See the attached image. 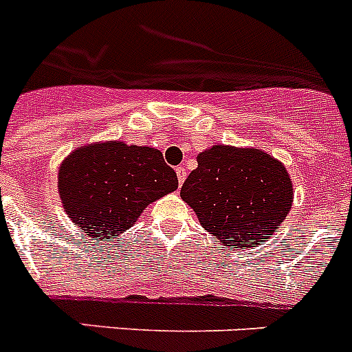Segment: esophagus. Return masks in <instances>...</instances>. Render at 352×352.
<instances>
[{"label": "esophagus", "mask_w": 352, "mask_h": 352, "mask_svg": "<svg viewBox=\"0 0 352 352\" xmlns=\"http://www.w3.org/2000/svg\"><path fill=\"white\" fill-rule=\"evenodd\" d=\"M176 176H178L179 185H183V182L186 179V169H185V167H178V169H176Z\"/></svg>", "instance_id": "1"}]
</instances>
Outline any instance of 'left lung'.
<instances>
[{
    "mask_svg": "<svg viewBox=\"0 0 352 352\" xmlns=\"http://www.w3.org/2000/svg\"><path fill=\"white\" fill-rule=\"evenodd\" d=\"M182 199L223 248L266 241L287 217L292 182L284 164L256 148L214 144L197 155Z\"/></svg>",
    "mask_w": 352,
    "mask_h": 352,
    "instance_id": "8db88e82",
    "label": "left lung"
}]
</instances>
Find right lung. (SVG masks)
I'll use <instances>...</instances> for the list:
<instances>
[{
  "mask_svg": "<svg viewBox=\"0 0 352 352\" xmlns=\"http://www.w3.org/2000/svg\"><path fill=\"white\" fill-rule=\"evenodd\" d=\"M176 188V173L158 149L120 141L79 146L58 173L67 214L80 231L100 241L125 232L148 204Z\"/></svg>",
  "mask_w": 352,
  "mask_h": 352,
  "instance_id": "add662e5",
  "label": "right lung"
}]
</instances>
